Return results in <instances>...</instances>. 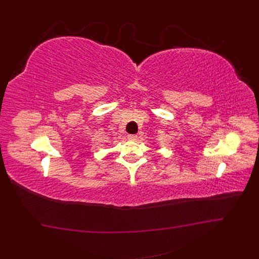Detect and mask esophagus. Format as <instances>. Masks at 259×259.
<instances>
[{"label": "esophagus", "instance_id": "esophagus-1", "mask_svg": "<svg viewBox=\"0 0 259 259\" xmlns=\"http://www.w3.org/2000/svg\"><path fill=\"white\" fill-rule=\"evenodd\" d=\"M127 138H128L130 140H136V139H137V135L131 134V135H128V136H127Z\"/></svg>", "mask_w": 259, "mask_h": 259}]
</instances>
